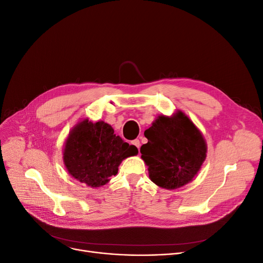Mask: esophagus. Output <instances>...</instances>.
Wrapping results in <instances>:
<instances>
[{"label": "esophagus", "mask_w": 263, "mask_h": 263, "mask_svg": "<svg viewBox=\"0 0 263 263\" xmlns=\"http://www.w3.org/2000/svg\"><path fill=\"white\" fill-rule=\"evenodd\" d=\"M132 144H133L137 149H140V147H141V142H140V140H134V141L132 142Z\"/></svg>", "instance_id": "esophagus-1"}]
</instances>
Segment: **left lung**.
<instances>
[{"instance_id": "1", "label": "left lung", "mask_w": 263, "mask_h": 263, "mask_svg": "<svg viewBox=\"0 0 263 263\" xmlns=\"http://www.w3.org/2000/svg\"><path fill=\"white\" fill-rule=\"evenodd\" d=\"M145 136L148 143L141 147L142 159L150 180L162 189L190 183L206 158L202 133L180 109L172 116H158Z\"/></svg>"}]
</instances>
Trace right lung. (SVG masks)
Returning a JSON list of instances; mask_svg holds the SVG:
<instances>
[{
	"label": "right lung",
	"mask_w": 263,
	"mask_h": 263,
	"mask_svg": "<svg viewBox=\"0 0 263 263\" xmlns=\"http://www.w3.org/2000/svg\"><path fill=\"white\" fill-rule=\"evenodd\" d=\"M139 154L133 145L114 134L110 124L88 118L79 121L65 141L63 161L72 178L89 187L106 184L116 176L120 163Z\"/></svg>",
	"instance_id": "add662e5"
}]
</instances>
